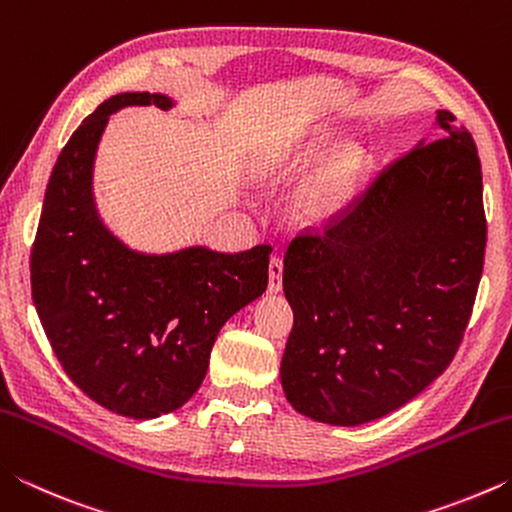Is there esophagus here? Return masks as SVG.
Instances as JSON below:
<instances>
[{
    "mask_svg": "<svg viewBox=\"0 0 512 512\" xmlns=\"http://www.w3.org/2000/svg\"><path fill=\"white\" fill-rule=\"evenodd\" d=\"M282 273H284V262L280 255H273L271 262H268V291L277 293L282 289Z\"/></svg>",
    "mask_w": 512,
    "mask_h": 512,
    "instance_id": "esophagus-1",
    "label": "esophagus"
}]
</instances>
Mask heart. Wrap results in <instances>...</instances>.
<instances>
[{
  "label": "heart",
  "mask_w": 512,
  "mask_h": 512,
  "mask_svg": "<svg viewBox=\"0 0 512 512\" xmlns=\"http://www.w3.org/2000/svg\"><path fill=\"white\" fill-rule=\"evenodd\" d=\"M348 173L343 164H327L309 180L298 196V207L305 216H318L334 210L348 192Z\"/></svg>",
  "instance_id": "heart-1"
}]
</instances>
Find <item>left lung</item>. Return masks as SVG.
<instances>
[{
  "label": "left lung",
  "instance_id": "8db88e82",
  "mask_svg": "<svg viewBox=\"0 0 512 512\" xmlns=\"http://www.w3.org/2000/svg\"><path fill=\"white\" fill-rule=\"evenodd\" d=\"M445 135L386 164L284 255L293 329L280 377L311 420L354 427L400 409L452 363L483 273L481 160L449 110Z\"/></svg>",
  "mask_w": 512,
  "mask_h": 512
}]
</instances>
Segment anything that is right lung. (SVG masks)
<instances>
[{
    "label": "right lung",
    "instance_id": "add662e5",
    "mask_svg": "<svg viewBox=\"0 0 512 512\" xmlns=\"http://www.w3.org/2000/svg\"><path fill=\"white\" fill-rule=\"evenodd\" d=\"M124 106L169 108L171 99L115 94L69 137L45 192L31 291L67 377L108 411L149 420L203 384L225 320L266 291L271 246L142 255L112 237L94 210L92 162L108 117Z\"/></svg>",
    "mask_w": 512,
    "mask_h": 512
}]
</instances>
